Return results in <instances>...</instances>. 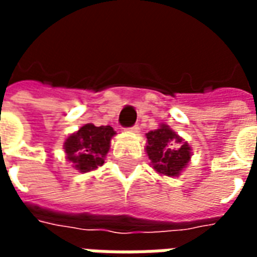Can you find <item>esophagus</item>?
I'll return each instance as SVG.
<instances>
[{"label": "esophagus", "instance_id": "34e87169", "mask_svg": "<svg viewBox=\"0 0 257 257\" xmlns=\"http://www.w3.org/2000/svg\"><path fill=\"white\" fill-rule=\"evenodd\" d=\"M128 131L129 132H132V134H139V131H140L139 125H134V126H131Z\"/></svg>", "mask_w": 257, "mask_h": 257}]
</instances>
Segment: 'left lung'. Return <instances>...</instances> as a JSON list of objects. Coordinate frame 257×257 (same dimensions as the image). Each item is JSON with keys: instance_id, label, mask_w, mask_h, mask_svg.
<instances>
[{"instance_id": "1", "label": "left lung", "mask_w": 257, "mask_h": 257, "mask_svg": "<svg viewBox=\"0 0 257 257\" xmlns=\"http://www.w3.org/2000/svg\"><path fill=\"white\" fill-rule=\"evenodd\" d=\"M146 136V151L157 172L175 178L189 165L191 147L168 125L162 123L160 128L150 131Z\"/></svg>"}]
</instances>
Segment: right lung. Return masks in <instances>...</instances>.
<instances>
[{"instance_id": "obj_1", "label": "right lung", "mask_w": 257, "mask_h": 257, "mask_svg": "<svg viewBox=\"0 0 257 257\" xmlns=\"http://www.w3.org/2000/svg\"><path fill=\"white\" fill-rule=\"evenodd\" d=\"M115 131L110 126H95L86 123L64 140L66 158L79 172H90L104 164L110 150V140Z\"/></svg>"}]
</instances>
